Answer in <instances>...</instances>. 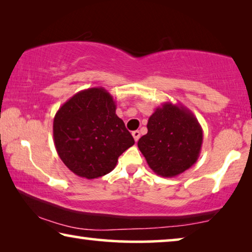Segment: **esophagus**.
<instances>
[{"instance_id": "obj_1", "label": "esophagus", "mask_w": 252, "mask_h": 252, "mask_svg": "<svg viewBox=\"0 0 252 252\" xmlns=\"http://www.w3.org/2000/svg\"><path fill=\"white\" fill-rule=\"evenodd\" d=\"M132 135H133V138H134V141L135 142H138V140L140 139V132L136 130V131H133L132 132Z\"/></svg>"}]
</instances>
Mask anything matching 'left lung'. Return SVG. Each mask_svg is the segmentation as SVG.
Segmentation results:
<instances>
[{
  "label": "left lung",
  "mask_w": 252,
  "mask_h": 252,
  "mask_svg": "<svg viewBox=\"0 0 252 252\" xmlns=\"http://www.w3.org/2000/svg\"><path fill=\"white\" fill-rule=\"evenodd\" d=\"M138 147L149 167L160 177H177L197 162L203 132L198 119L181 103L164 102L148 121Z\"/></svg>",
  "instance_id": "8db88e82"
}]
</instances>
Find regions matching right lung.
Wrapping results in <instances>:
<instances>
[{
	"label": "right lung",
	"mask_w": 252,
	"mask_h": 252,
	"mask_svg": "<svg viewBox=\"0 0 252 252\" xmlns=\"http://www.w3.org/2000/svg\"><path fill=\"white\" fill-rule=\"evenodd\" d=\"M116 110L113 96L99 87L75 93L55 113V149L76 176L89 180L103 177L116 168L118 158L134 144Z\"/></svg>",
	"instance_id": "right-lung-1"
}]
</instances>
